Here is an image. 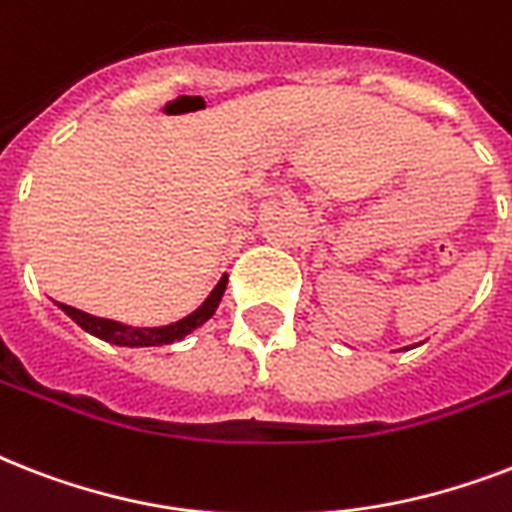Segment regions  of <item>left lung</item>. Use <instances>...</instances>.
<instances>
[{
  "label": "left lung",
  "mask_w": 512,
  "mask_h": 512,
  "mask_svg": "<svg viewBox=\"0 0 512 512\" xmlns=\"http://www.w3.org/2000/svg\"><path fill=\"white\" fill-rule=\"evenodd\" d=\"M404 350H406V348H404Z\"/></svg>",
  "instance_id": "obj_1"
}]
</instances>
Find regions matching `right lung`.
<instances>
[{
  "label": "right lung",
  "mask_w": 512,
  "mask_h": 512,
  "mask_svg": "<svg viewBox=\"0 0 512 512\" xmlns=\"http://www.w3.org/2000/svg\"><path fill=\"white\" fill-rule=\"evenodd\" d=\"M225 287H228V273L220 276L215 289L204 297V303H201L196 311H191L188 316H183V319L172 321V324H164V327H132V324H124V321L100 319V316L84 313L79 311V308H71V305H58L68 319L76 321L87 335L98 337V340L119 345V348H156V345H172V342L185 340L193 329H199L201 324H207V321L215 316L220 300H223Z\"/></svg>",
  "instance_id": "right-lung-1"
}]
</instances>
